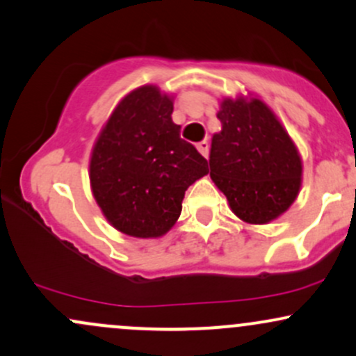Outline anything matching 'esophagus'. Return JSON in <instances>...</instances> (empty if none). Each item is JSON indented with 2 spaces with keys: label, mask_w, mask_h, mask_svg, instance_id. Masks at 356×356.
Returning <instances> with one entry per match:
<instances>
[{
  "label": "esophagus",
  "mask_w": 356,
  "mask_h": 356,
  "mask_svg": "<svg viewBox=\"0 0 356 356\" xmlns=\"http://www.w3.org/2000/svg\"><path fill=\"white\" fill-rule=\"evenodd\" d=\"M196 148H198V152L202 153L204 158H208V152H210V143H208V141H200V143L196 145Z\"/></svg>",
  "instance_id": "esophagus-1"
}]
</instances>
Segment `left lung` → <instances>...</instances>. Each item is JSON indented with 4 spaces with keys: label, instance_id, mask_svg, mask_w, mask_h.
I'll return each mask as SVG.
<instances>
[{
    "label": "left lung",
    "instance_id": "left-lung-1",
    "mask_svg": "<svg viewBox=\"0 0 356 356\" xmlns=\"http://www.w3.org/2000/svg\"><path fill=\"white\" fill-rule=\"evenodd\" d=\"M213 135L210 177L246 223H268L295 202L302 160L270 108L260 99H223Z\"/></svg>",
    "mask_w": 356,
    "mask_h": 356
}]
</instances>
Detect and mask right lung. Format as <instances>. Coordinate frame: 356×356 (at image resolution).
Masks as SVG:
<instances>
[{
	"mask_svg": "<svg viewBox=\"0 0 356 356\" xmlns=\"http://www.w3.org/2000/svg\"><path fill=\"white\" fill-rule=\"evenodd\" d=\"M173 102L141 86L121 102L96 141L90 179L96 203L120 232L165 235L181 213L186 188L208 173V161L179 136Z\"/></svg>",
	"mask_w": 356,
	"mask_h": 356,
	"instance_id": "add662e5",
	"label": "right lung"
}]
</instances>
